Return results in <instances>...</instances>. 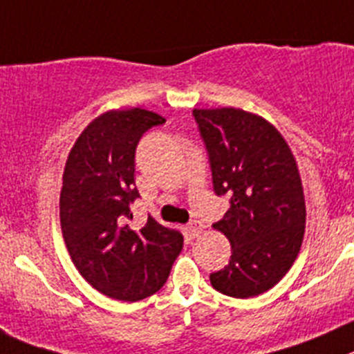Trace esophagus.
I'll list each match as a JSON object with an SVG mask.
<instances>
[{"label": "esophagus", "mask_w": 354, "mask_h": 354, "mask_svg": "<svg viewBox=\"0 0 354 354\" xmlns=\"http://www.w3.org/2000/svg\"><path fill=\"white\" fill-rule=\"evenodd\" d=\"M188 230H190L192 237H197L204 230V223L199 222V220H192V222H190V225H188Z\"/></svg>", "instance_id": "1"}]
</instances>
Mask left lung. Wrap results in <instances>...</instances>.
I'll list each match as a JSON object with an SVG mask.
<instances>
[{
	"mask_svg": "<svg viewBox=\"0 0 354 354\" xmlns=\"http://www.w3.org/2000/svg\"><path fill=\"white\" fill-rule=\"evenodd\" d=\"M209 155L216 196L230 207L214 229L232 255L209 276L223 295L248 299L272 288L290 270L306 230V201L297 160L270 122L241 108L194 110Z\"/></svg>",
	"mask_w": 354,
	"mask_h": 354,
	"instance_id": "1",
	"label": "left lung"
}]
</instances>
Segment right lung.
Listing matches in <instances>:
<instances>
[{
  "label": "right lung",
  "mask_w": 354,
  "mask_h": 354,
  "mask_svg": "<svg viewBox=\"0 0 354 354\" xmlns=\"http://www.w3.org/2000/svg\"><path fill=\"white\" fill-rule=\"evenodd\" d=\"M166 118L131 108L99 115L73 145L62 174L61 229L73 263L85 281L124 302H138L164 286L183 236L148 216L129 227L134 155L141 136Z\"/></svg>",
  "instance_id": "right-lung-1"
}]
</instances>
